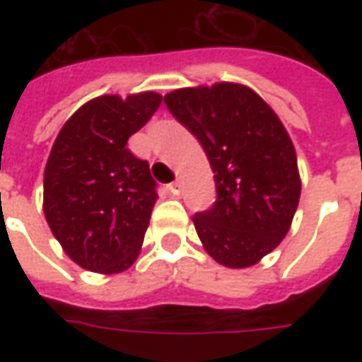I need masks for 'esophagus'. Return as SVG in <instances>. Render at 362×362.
Segmentation results:
<instances>
[{
    "label": "esophagus",
    "mask_w": 362,
    "mask_h": 362,
    "mask_svg": "<svg viewBox=\"0 0 362 362\" xmlns=\"http://www.w3.org/2000/svg\"><path fill=\"white\" fill-rule=\"evenodd\" d=\"M167 192H169L173 197H178V195H180V192H182L180 180H176V182H173V184H169V186H167Z\"/></svg>",
    "instance_id": "obj_1"
}]
</instances>
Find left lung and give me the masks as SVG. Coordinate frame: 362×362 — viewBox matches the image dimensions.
<instances>
[{
    "mask_svg": "<svg viewBox=\"0 0 362 362\" xmlns=\"http://www.w3.org/2000/svg\"><path fill=\"white\" fill-rule=\"evenodd\" d=\"M165 105L214 170L216 203L193 216L204 250L229 269L259 263L287 235L300 197L286 127L252 88L235 82L175 90Z\"/></svg>",
    "mask_w": 362,
    "mask_h": 362,
    "instance_id": "1",
    "label": "left lung"
}]
</instances>
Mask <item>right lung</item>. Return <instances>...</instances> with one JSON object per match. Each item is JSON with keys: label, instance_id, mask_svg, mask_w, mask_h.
Listing matches in <instances>:
<instances>
[{"label": "right lung", "instance_id": "add662e5", "mask_svg": "<svg viewBox=\"0 0 362 362\" xmlns=\"http://www.w3.org/2000/svg\"><path fill=\"white\" fill-rule=\"evenodd\" d=\"M159 105L156 92L101 95L82 105L54 141L42 210L64 252L82 269L116 274L141 252L158 192L148 161L125 144Z\"/></svg>", "mask_w": 362, "mask_h": 362}]
</instances>
